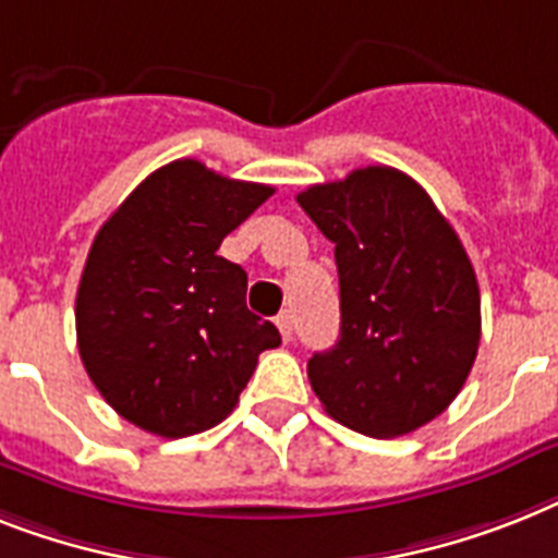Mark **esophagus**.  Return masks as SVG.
Here are the masks:
<instances>
[{"label": "esophagus", "instance_id": "1", "mask_svg": "<svg viewBox=\"0 0 558 558\" xmlns=\"http://www.w3.org/2000/svg\"><path fill=\"white\" fill-rule=\"evenodd\" d=\"M275 324H278V329H280V338H283V341H292V329H294L292 312H280Z\"/></svg>", "mask_w": 558, "mask_h": 558}]
</instances>
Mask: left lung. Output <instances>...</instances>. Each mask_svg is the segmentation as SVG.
<instances>
[{
  "mask_svg": "<svg viewBox=\"0 0 558 558\" xmlns=\"http://www.w3.org/2000/svg\"><path fill=\"white\" fill-rule=\"evenodd\" d=\"M298 203L335 243L341 338L310 384L343 427L398 438L441 415L473 369L482 298L459 234L404 171L366 166Z\"/></svg>",
  "mask_w": 558,
  "mask_h": 558,
  "instance_id": "left-lung-1",
  "label": "left lung"
}]
</instances>
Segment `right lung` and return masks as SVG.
Masks as SVG:
<instances>
[{"label":"right lung","mask_w":558,"mask_h":558,"mask_svg":"<svg viewBox=\"0 0 558 558\" xmlns=\"http://www.w3.org/2000/svg\"><path fill=\"white\" fill-rule=\"evenodd\" d=\"M271 185L174 160L148 174L90 243L76 289V343L99 396L134 427L185 438L234 410L275 350L246 310V271L217 255Z\"/></svg>","instance_id":"obj_1"}]
</instances>
